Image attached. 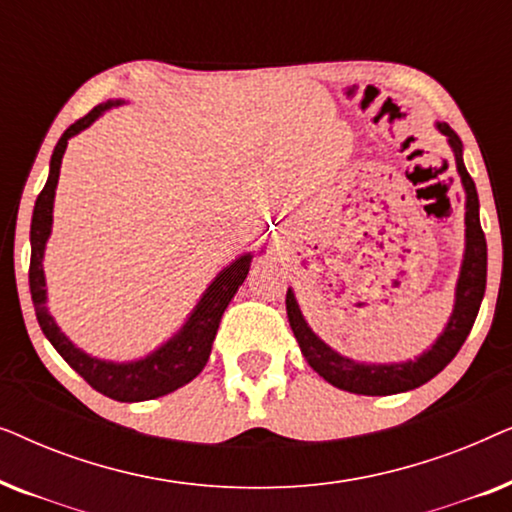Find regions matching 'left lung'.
Instances as JSON below:
<instances>
[{"mask_svg":"<svg viewBox=\"0 0 512 512\" xmlns=\"http://www.w3.org/2000/svg\"><path fill=\"white\" fill-rule=\"evenodd\" d=\"M436 128L443 132L447 142L452 146L454 160H457V172L466 191V251L457 279V291H454L452 317L447 321L445 331L440 333L438 340L431 345V349L419 354L415 361L359 363L328 347L326 342L307 326L293 291H286V314H289L291 331L296 335L300 352H303L307 363H310L326 382H331L333 387H338L342 391H349V394L391 396L401 394V391L422 387V384L429 382L431 377H436L440 370L457 356L461 345L466 342L468 333H471V328L475 324V317H478L482 296H485L487 242L480 226L478 191H475L471 174L466 172L464 144H461L457 132H454L447 123H436Z\"/></svg>","mask_w":512,"mask_h":512,"instance_id":"obj_1","label":"left lung"}]
</instances>
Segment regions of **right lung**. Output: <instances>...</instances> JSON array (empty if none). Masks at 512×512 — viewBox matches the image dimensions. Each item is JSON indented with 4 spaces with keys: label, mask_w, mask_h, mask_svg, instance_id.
<instances>
[{
    "label": "right lung",
    "mask_w": 512,
    "mask_h": 512,
    "mask_svg": "<svg viewBox=\"0 0 512 512\" xmlns=\"http://www.w3.org/2000/svg\"><path fill=\"white\" fill-rule=\"evenodd\" d=\"M118 104H123V100H109L104 104H97L93 111H88L86 116L69 125V128L62 132L58 144H55L48 181L44 191L39 193L37 202H34L30 228V291L41 331H44L46 338L51 340V345L58 349L62 359H65L90 387L100 391V394L121 403H137L172 394V391H177L179 387L191 382L193 377L200 375L209 354H212V342L216 338V331H219L223 312H226L228 303L233 300L244 279H247L254 254H242L240 258H235L228 268H223L219 275L214 277V282L207 286V291L202 293L198 305H195L191 317L186 319V324L179 328V333H174L165 345H160L156 352H151L149 356H144V359L139 361L116 363L95 359V356H90L83 352V349L76 347L74 342L60 331V326L55 324V319L46 307L44 249L53 228V200L55 188H58L62 156H65L69 139L79 135L81 130L90 128L104 111L118 107Z\"/></svg>",
    "instance_id": "obj_1"
}]
</instances>
